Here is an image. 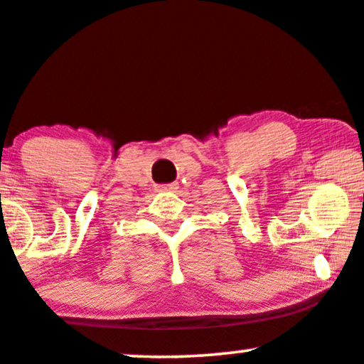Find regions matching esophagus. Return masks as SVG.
<instances>
[{"mask_svg":"<svg viewBox=\"0 0 364 364\" xmlns=\"http://www.w3.org/2000/svg\"><path fill=\"white\" fill-rule=\"evenodd\" d=\"M177 183H164V186H159V191H177Z\"/></svg>","mask_w":364,"mask_h":364,"instance_id":"esophagus-1","label":"esophagus"}]
</instances>
